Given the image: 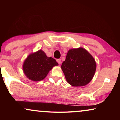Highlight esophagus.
I'll list each match as a JSON object with an SVG mask.
<instances>
[{
	"label": "esophagus",
	"mask_w": 120,
	"mask_h": 120,
	"mask_svg": "<svg viewBox=\"0 0 120 120\" xmlns=\"http://www.w3.org/2000/svg\"><path fill=\"white\" fill-rule=\"evenodd\" d=\"M57 62H58V63L59 64H61V60L60 59H57Z\"/></svg>",
	"instance_id": "esophagus-1"
}]
</instances>
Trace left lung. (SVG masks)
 Wrapping results in <instances>:
<instances>
[{
    "instance_id": "left-lung-1",
    "label": "left lung",
    "mask_w": 120,
    "mask_h": 120,
    "mask_svg": "<svg viewBox=\"0 0 120 120\" xmlns=\"http://www.w3.org/2000/svg\"><path fill=\"white\" fill-rule=\"evenodd\" d=\"M61 68L70 85L82 86L92 79L96 63L93 57L85 49L80 47L69 50Z\"/></svg>"
}]
</instances>
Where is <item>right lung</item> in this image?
Here are the masks:
<instances>
[{"instance_id":"obj_1","label":"right lung","mask_w":120,"mask_h":120,"mask_svg":"<svg viewBox=\"0 0 120 120\" xmlns=\"http://www.w3.org/2000/svg\"><path fill=\"white\" fill-rule=\"evenodd\" d=\"M58 65L55 59L47 57L45 52L39 50L28 56L24 62L23 69L28 78L38 81L43 80L49 71Z\"/></svg>"}]
</instances>
